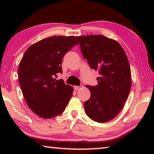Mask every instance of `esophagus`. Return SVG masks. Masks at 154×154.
Listing matches in <instances>:
<instances>
[{"mask_svg":"<svg viewBox=\"0 0 154 154\" xmlns=\"http://www.w3.org/2000/svg\"><path fill=\"white\" fill-rule=\"evenodd\" d=\"M73 88H74V89H75V91H77L78 89H80V87H79V86H74Z\"/></svg>","mask_w":154,"mask_h":154,"instance_id":"obj_1","label":"esophagus"}]
</instances>
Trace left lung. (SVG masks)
Segmentation results:
<instances>
[{
    "label": "left lung",
    "mask_w": 154,
    "mask_h": 154,
    "mask_svg": "<svg viewBox=\"0 0 154 154\" xmlns=\"http://www.w3.org/2000/svg\"><path fill=\"white\" fill-rule=\"evenodd\" d=\"M83 57L99 71L98 85H87L90 99L84 103L91 120L104 123L113 119L124 106L131 89L130 66L122 47L102 35L77 36Z\"/></svg>",
    "instance_id": "obj_1"
}]
</instances>
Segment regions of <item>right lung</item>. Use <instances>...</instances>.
Wrapping results in <instances>:
<instances>
[{
    "label": "right lung",
    "instance_id": "add662e5",
    "mask_svg": "<svg viewBox=\"0 0 154 154\" xmlns=\"http://www.w3.org/2000/svg\"><path fill=\"white\" fill-rule=\"evenodd\" d=\"M78 42L74 36H52L38 42L26 51L18 67L22 92L29 108L44 119L65 110L73 88L62 79V59Z\"/></svg>",
    "mask_w": 154,
    "mask_h": 154
}]
</instances>
